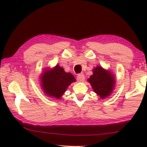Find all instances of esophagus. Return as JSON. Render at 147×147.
Returning a JSON list of instances; mask_svg holds the SVG:
<instances>
[{"label": "esophagus", "instance_id": "1", "mask_svg": "<svg viewBox=\"0 0 147 147\" xmlns=\"http://www.w3.org/2000/svg\"><path fill=\"white\" fill-rule=\"evenodd\" d=\"M77 80H78V82H84V80H85V77H84V74L81 73V74H79L78 75H77Z\"/></svg>", "mask_w": 147, "mask_h": 147}]
</instances>
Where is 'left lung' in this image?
I'll list each match as a JSON object with an SVG mask.
<instances>
[{
	"label": "left lung",
	"instance_id": "left-lung-1",
	"mask_svg": "<svg viewBox=\"0 0 147 147\" xmlns=\"http://www.w3.org/2000/svg\"><path fill=\"white\" fill-rule=\"evenodd\" d=\"M93 74L88 79L94 92L102 99L107 97L113 90L115 80L114 76L109 70H104L102 67L97 66L93 69Z\"/></svg>",
	"mask_w": 147,
	"mask_h": 147
}]
</instances>
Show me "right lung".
<instances>
[{
    "instance_id": "add662e5",
    "label": "right lung",
    "mask_w": 147,
    "mask_h": 147,
    "mask_svg": "<svg viewBox=\"0 0 147 147\" xmlns=\"http://www.w3.org/2000/svg\"><path fill=\"white\" fill-rule=\"evenodd\" d=\"M41 86L43 92L49 97L60 99L75 78L70 72L57 65L50 70H45L41 75Z\"/></svg>"
}]
</instances>
